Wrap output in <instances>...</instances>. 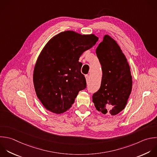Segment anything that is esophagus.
Wrapping results in <instances>:
<instances>
[{
  "label": "esophagus",
  "mask_w": 157,
  "mask_h": 157,
  "mask_svg": "<svg viewBox=\"0 0 157 157\" xmlns=\"http://www.w3.org/2000/svg\"><path fill=\"white\" fill-rule=\"evenodd\" d=\"M85 78H86V82L88 83L89 81H90V76L88 75H85Z\"/></svg>",
  "instance_id": "34e87169"
}]
</instances>
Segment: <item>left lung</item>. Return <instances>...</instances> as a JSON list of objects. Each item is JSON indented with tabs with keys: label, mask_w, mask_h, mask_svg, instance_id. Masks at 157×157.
Masks as SVG:
<instances>
[{
	"label": "left lung",
	"mask_w": 157,
	"mask_h": 157,
	"mask_svg": "<svg viewBox=\"0 0 157 157\" xmlns=\"http://www.w3.org/2000/svg\"><path fill=\"white\" fill-rule=\"evenodd\" d=\"M102 77L99 90L93 95L97 110L115 115L122 111L132 90L130 66L117 42L105 35L96 48Z\"/></svg>",
	"instance_id": "left-lung-1"
}]
</instances>
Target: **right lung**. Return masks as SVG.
<instances>
[{
    "mask_svg": "<svg viewBox=\"0 0 157 157\" xmlns=\"http://www.w3.org/2000/svg\"><path fill=\"white\" fill-rule=\"evenodd\" d=\"M94 34L72 31L60 33L45 45L36 61L33 82L37 98L49 111L60 114L69 110L78 92L86 86L81 73L82 53L98 42Z\"/></svg>",
    "mask_w": 157,
    "mask_h": 157,
    "instance_id": "add662e5",
    "label": "right lung"
}]
</instances>
